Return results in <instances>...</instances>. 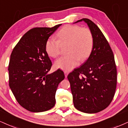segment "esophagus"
<instances>
[{"instance_id": "obj_1", "label": "esophagus", "mask_w": 128, "mask_h": 128, "mask_svg": "<svg viewBox=\"0 0 128 128\" xmlns=\"http://www.w3.org/2000/svg\"><path fill=\"white\" fill-rule=\"evenodd\" d=\"M64 74H65V77H66V78H67V76H68V72H66V71H65V72H64Z\"/></svg>"}]
</instances>
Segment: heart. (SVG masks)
Returning <instances> with one entry per match:
<instances>
[{"label":"heart","instance_id":"heart-1","mask_svg":"<svg viewBox=\"0 0 128 128\" xmlns=\"http://www.w3.org/2000/svg\"><path fill=\"white\" fill-rule=\"evenodd\" d=\"M58 40L49 38L45 43V50L49 56L55 58L61 54V44H68V55L55 61L56 68L70 71L79 64L80 60H86L91 53L94 37L90 30L78 25H67L56 34Z\"/></svg>","mask_w":128,"mask_h":128}]
</instances>
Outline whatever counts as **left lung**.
I'll return each instance as SVG.
<instances>
[{"label": "left lung", "instance_id": "1", "mask_svg": "<svg viewBox=\"0 0 128 128\" xmlns=\"http://www.w3.org/2000/svg\"><path fill=\"white\" fill-rule=\"evenodd\" d=\"M94 37V45L87 61L68 74L75 108L86 113L101 112L110 105L117 84V69L108 41L91 20L83 18Z\"/></svg>", "mask_w": 128, "mask_h": 128}]
</instances>
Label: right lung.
Wrapping results in <instances>:
<instances>
[{
	"instance_id": "add662e5",
	"label": "right lung",
	"mask_w": 128,
	"mask_h": 128,
	"mask_svg": "<svg viewBox=\"0 0 128 128\" xmlns=\"http://www.w3.org/2000/svg\"><path fill=\"white\" fill-rule=\"evenodd\" d=\"M61 25L32 28L21 38L10 55L9 85L20 105L30 112L52 108L58 84L65 78L60 69L48 73L52 64L45 50L47 39Z\"/></svg>"
}]
</instances>
